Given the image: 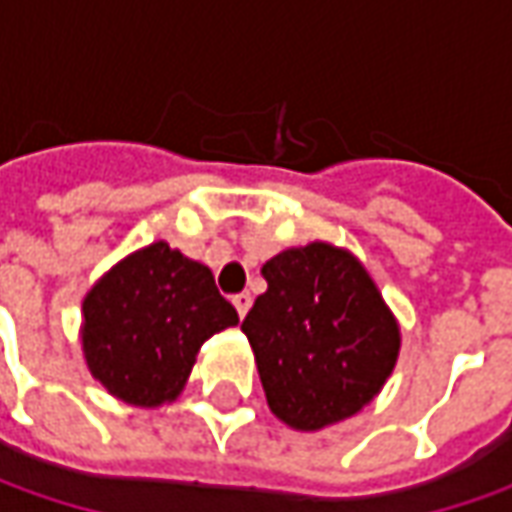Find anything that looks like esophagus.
<instances>
[{"instance_id":"34e87169","label":"esophagus","mask_w":512,"mask_h":512,"mask_svg":"<svg viewBox=\"0 0 512 512\" xmlns=\"http://www.w3.org/2000/svg\"><path fill=\"white\" fill-rule=\"evenodd\" d=\"M233 305H236V313L245 319L247 310H250V305H253V296H250V293H236V296H233Z\"/></svg>"}]
</instances>
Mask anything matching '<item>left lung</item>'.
I'll use <instances>...</instances> for the list:
<instances>
[{
	"instance_id": "left-lung-1",
	"label": "left lung",
	"mask_w": 512,
	"mask_h": 512,
	"mask_svg": "<svg viewBox=\"0 0 512 512\" xmlns=\"http://www.w3.org/2000/svg\"><path fill=\"white\" fill-rule=\"evenodd\" d=\"M267 290L242 322L267 407L316 433L356 416L390 379L402 330L367 267L344 247H287L262 267Z\"/></svg>"
}]
</instances>
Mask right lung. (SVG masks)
Instances as JSON below:
<instances>
[{"mask_svg":"<svg viewBox=\"0 0 512 512\" xmlns=\"http://www.w3.org/2000/svg\"><path fill=\"white\" fill-rule=\"evenodd\" d=\"M239 325L210 267L168 242L128 253L82 302V356L90 376L133 407L176 402L199 347Z\"/></svg>","mask_w":512,"mask_h":512,"instance_id":"obj_1","label":"right lung"}]
</instances>
